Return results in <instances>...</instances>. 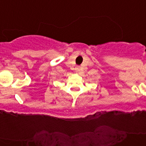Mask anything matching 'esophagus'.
<instances>
[{"label":"esophagus","instance_id":"obj_1","mask_svg":"<svg viewBox=\"0 0 146 146\" xmlns=\"http://www.w3.org/2000/svg\"><path fill=\"white\" fill-rule=\"evenodd\" d=\"M76 70H77V71H78V70H79V68H76Z\"/></svg>","mask_w":146,"mask_h":146}]
</instances>
